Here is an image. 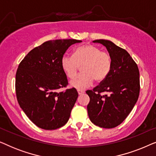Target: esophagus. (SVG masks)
<instances>
[{
	"label": "esophagus",
	"mask_w": 156,
	"mask_h": 156,
	"mask_svg": "<svg viewBox=\"0 0 156 156\" xmlns=\"http://www.w3.org/2000/svg\"><path fill=\"white\" fill-rule=\"evenodd\" d=\"M84 93V91H81V90H78V94H79V95H82V94H83Z\"/></svg>",
	"instance_id": "34e87169"
}]
</instances>
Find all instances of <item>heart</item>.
I'll return each mask as SVG.
<instances>
[{"instance_id":"obj_1","label":"heart","mask_w":156,"mask_h":156,"mask_svg":"<svg viewBox=\"0 0 156 156\" xmlns=\"http://www.w3.org/2000/svg\"><path fill=\"white\" fill-rule=\"evenodd\" d=\"M82 67L83 73L69 82L70 87L82 90L96 82H104L112 68V57L94 44H84L74 50L73 56L65 55L62 57L61 67L68 78H73Z\"/></svg>"}]
</instances>
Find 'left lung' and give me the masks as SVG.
Segmentation results:
<instances>
[{"instance_id": "1", "label": "left lung", "mask_w": 156, "mask_h": 156, "mask_svg": "<svg viewBox=\"0 0 156 156\" xmlns=\"http://www.w3.org/2000/svg\"><path fill=\"white\" fill-rule=\"evenodd\" d=\"M93 42L106 47L112 57V68L104 82L93 90L86 91L90 98L87 112L94 124L112 129L125 120L137 101L139 70L129 52L114 42L107 40H96ZM103 92L104 95L101 94Z\"/></svg>"}]
</instances>
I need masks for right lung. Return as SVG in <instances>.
<instances>
[{
  "instance_id": "add662e5",
  "label": "right lung",
  "mask_w": 156,
  "mask_h": 156,
  "mask_svg": "<svg viewBox=\"0 0 156 156\" xmlns=\"http://www.w3.org/2000/svg\"><path fill=\"white\" fill-rule=\"evenodd\" d=\"M81 42L49 40L33 49L18 66L17 99L30 120L40 129H59L69 120L78 93L74 88L57 91L68 84L61 59L69 46Z\"/></svg>"
}]
</instances>
